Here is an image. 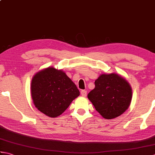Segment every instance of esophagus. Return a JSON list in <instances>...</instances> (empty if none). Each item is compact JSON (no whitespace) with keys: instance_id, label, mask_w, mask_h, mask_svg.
<instances>
[{"instance_id":"obj_1","label":"esophagus","mask_w":155,"mask_h":155,"mask_svg":"<svg viewBox=\"0 0 155 155\" xmlns=\"http://www.w3.org/2000/svg\"><path fill=\"white\" fill-rule=\"evenodd\" d=\"M81 95L83 97H87V91H85V90H82L81 91Z\"/></svg>"}]
</instances>
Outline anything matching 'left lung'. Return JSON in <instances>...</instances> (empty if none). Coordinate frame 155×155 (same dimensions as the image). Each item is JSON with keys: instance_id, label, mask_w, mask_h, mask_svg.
Segmentation results:
<instances>
[{"instance_id": "obj_1", "label": "left lung", "mask_w": 155, "mask_h": 155, "mask_svg": "<svg viewBox=\"0 0 155 155\" xmlns=\"http://www.w3.org/2000/svg\"><path fill=\"white\" fill-rule=\"evenodd\" d=\"M88 98L95 109L106 119L119 117L129 107L133 93L128 82L116 73L101 74Z\"/></svg>"}]
</instances>
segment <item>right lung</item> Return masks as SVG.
<instances>
[{"mask_svg": "<svg viewBox=\"0 0 155 155\" xmlns=\"http://www.w3.org/2000/svg\"><path fill=\"white\" fill-rule=\"evenodd\" d=\"M31 97L35 107L47 116L58 117L80 95L75 84L64 71L49 67L32 78Z\"/></svg>", "mask_w": 155, "mask_h": 155, "instance_id": "add662e5", "label": "right lung"}]
</instances>
